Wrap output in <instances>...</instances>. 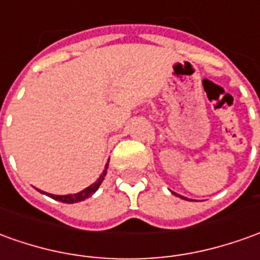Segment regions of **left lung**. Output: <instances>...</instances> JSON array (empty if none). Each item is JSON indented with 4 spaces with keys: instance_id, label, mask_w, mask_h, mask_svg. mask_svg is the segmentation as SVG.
Returning <instances> with one entry per match:
<instances>
[{
    "instance_id": "obj_1",
    "label": "left lung",
    "mask_w": 260,
    "mask_h": 260,
    "mask_svg": "<svg viewBox=\"0 0 260 260\" xmlns=\"http://www.w3.org/2000/svg\"><path fill=\"white\" fill-rule=\"evenodd\" d=\"M171 192H173V191H171ZM173 194L177 195V194H175V192H173ZM178 197H180V198H182V200H187V198H184V197H181V195H178Z\"/></svg>"
}]
</instances>
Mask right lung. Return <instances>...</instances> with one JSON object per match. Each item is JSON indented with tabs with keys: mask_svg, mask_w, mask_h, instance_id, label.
Wrapping results in <instances>:
<instances>
[{
	"mask_svg": "<svg viewBox=\"0 0 260 260\" xmlns=\"http://www.w3.org/2000/svg\"><path fill=\"white\" fill-rule=\"evenodd\" d=\"M107 168H109V164H106V167L103 170V173L100 174V177L98 178V181H94L92 185H89L85 189H82L80 192H76V194H68V195H55V194H48V192H44V191H41V189H38L39 192H42V194L49 195L51 198L53 200H56V201L60 202H65V204H75V202H80V201H85L86 198H89V197H92L96 191H98V188L100 187V184L103 182L105 180V177L107 174Z\"/></svg>",
	"mask_w": 260,
	"mask_h": 260,
	"instance_id": "right-lung-1",
	"label": "right lung"
}]
</instances>
